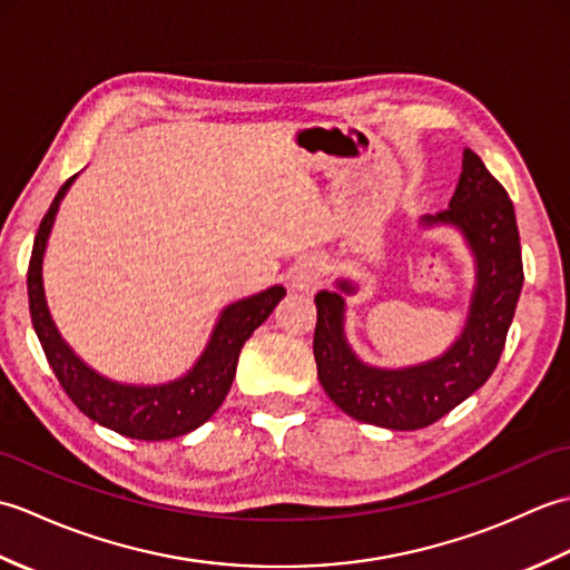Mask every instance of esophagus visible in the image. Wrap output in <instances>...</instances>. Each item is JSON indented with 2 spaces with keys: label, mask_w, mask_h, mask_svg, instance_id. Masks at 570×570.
<instances>
[{
  "label": "esophagus",
  "mask_w": 570,
  "mask_h": 570,
  "mask_svg": "<svg viewBox=\"0 0 570 570\" xmlns=\"http://www.w3.org/2000/svg\"><path fill=\"white\" fill-rule=\"evenodd\" d=\"M321 274H323V264L318 259L301 262L298 266H294V272H292V286L296 288V292H308V288L318 284Z\"/></svg>",
  "instance_id": "obj_1"
}]
</instances>
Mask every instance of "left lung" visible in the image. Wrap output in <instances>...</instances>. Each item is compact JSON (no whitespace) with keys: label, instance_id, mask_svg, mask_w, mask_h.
I'll use <instances>...</instances> for the list:
<instances>
[{"label":"left lung","instance_id":"1","mask_svg":"<svg viewBox=\"0 0 570 570\" xmlns=\"http://www.w3.org/2000/svg\"><path fill=\"white\" fill-rule=\"evenodd\" d=\"M453 227L475 259L468 318L443 355L411 367H374L345 335V294L357 284L337 278L335 292L316 294V355L325 394L347 416L392 431L431 426L490 380L504 350L524 269L514 205L478 154L463 151V174L448 210L421 217V227Z\"/></svg>","mask_w":570,"mask_h":570}]
</instances>
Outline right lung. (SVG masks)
I'll return each mask as SVG.
<instances>
[{
	"instance_id": "right-lung-1",
	"label": "right lung",
	"mask_w": 570,
	"mask_h": 570,
	"mask_svg": "<svg viewBox=\"0 0 570 570\" xmlns=\"http://www.w3.org/2000/svg\"><path fill=\"white\" fill-rule=\"evenodd\" d=\"M78 174L60 186L51 208L43 215L33 239L29 262V311L33 331L46 353L48 365L63 386L70 402L100 426L137 441H166L196 431L208 421L233 386L239 350L247 337L272 316L278 301L286 296L284 286H269L247 298H239L220 311L210 341L186 374L164 384H125L95 372L76 355L48 311L43 292V254L56 223L60 200Z\"/></svg>"
}]
</instances>
